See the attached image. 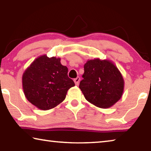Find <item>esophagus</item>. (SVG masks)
<instances>
[{"instance_id":"esophagus-1","label":"esophagus","mask_w":151,"mask_h":151,"mask_svg":"<svg viewBox=\"0 0 151 151\" xmlns=\"http://www.w3.org/2000/svg\"><path fill=\"white\" fill-rule=\"evenodd\" d=\"M80 80H81V79H80V77H79V76H77V77H76V78L74 79V82H75L76 85H78L79 81H80Z\"/></svg>"}]
</instances>
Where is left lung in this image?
<instances>
[{
    "label": "left lung",
    "instance_id": "8db88e82",
    "mask_svg": "<svg viewBox=\"0 0 151 151\" xmlns=\"http://www.w3.org/2000/svg\"><path fill=\"white\" fill-rule=\"evenodd\" d=\"M84 70L79 88L86 101L99 108L107 109L121 99L124 79L112 61L99 58L88 60Z\"/></svg>",
    "mask_w": 151,
    "mask_h": 151
}]
</instances>
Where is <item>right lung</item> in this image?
Here are the masks:
<instances>
[{
	"label": "right lung",
	"instance_id": "add662e5",
	"mask_svg": "<svg viewBox=\"0 0 151 151\" xmlns=\"http://www.w3.org/2000/svg\"><path fill=\"white\" fill-rule=\"evenodd\" d=\"M67 73L68 68L61 65L60 58L44 55L36 58L22 75V88L27 100L42 111L55 108L75 86Z\"/></svg>",
	"mask_w": 151,
	"mask_h": 151
}]
</instances>
